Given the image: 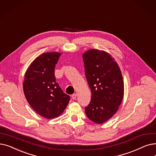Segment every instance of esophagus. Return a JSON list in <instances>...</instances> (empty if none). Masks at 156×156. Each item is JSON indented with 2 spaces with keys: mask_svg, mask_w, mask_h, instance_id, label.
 Returning a JSON list of instances; mask_svg holds the SVG:
<instances>
[{
  "mask_svg": "<svg viewBox=\"0 0 156 156\" xmlns=\"http://www.w3.org/2000/svg\"><path fill=\"white\" fill-rule=\"evenodd\" d=\"M76 97H77V94H76V93L73 94L72 95V98H73V99H75L76 98Z\"/></svg>",
  "mask_w": 156,
  "mask_h": 156,
  "instance_id": "1",
  "label": "esophagus"
}]
</instances>
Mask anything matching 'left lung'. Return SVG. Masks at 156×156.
Here are the masks:
<instances>
[{
	"instance_id": "left-lung-1",
	"label": "left lung",
	"mask_w": 156,
	"mask_h": 156,
	"mask_svg": "<svg viewBox=\"0 0 156 156\" xmlns=\"http://www.w3.org/2000/svg\"><path fill=\"white\" fill-rule=\"evenodd\" d=\"M86 78L90 88L87 117L101 124L118 111L124 97V81L120 67L110 53L91 49L83 53Z\"/></svg>"
}]
</instances>
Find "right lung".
I'll return each mask as SVG.
<instances>
[{
    "label": "right lung",
    "instance_id": "add662e5",
    "mask_svg": "<svg viewBox=\"0 0 156 156\" xmlns=\"http://www.w3.org/2000/svg\"><path fill=\"white\" fill-rule=\"evenodd\" d=\"M61 53H43L25 72L23 88L27 101L39 115L48 119L62 114L70 97L56 82L55 67Z\"/></svg>",
    "mask_w": 156,
    "mask_h": 156
}]
</instances>
